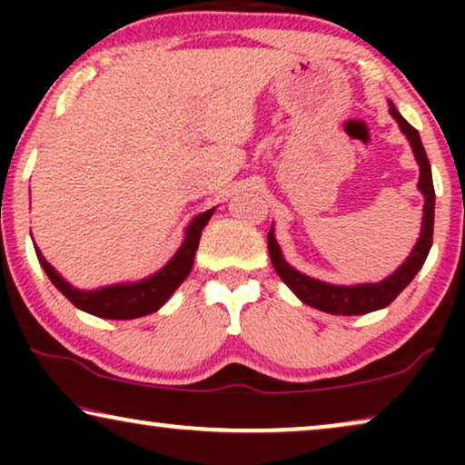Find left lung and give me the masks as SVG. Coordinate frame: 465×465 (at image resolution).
Here are the masks:
<instances>
[{
	"label": "left lung",
	"mask_w": 465,
	"mask_h": 465,
	"mask_svg": "<svg viewBox=\"0 0 465 465\" xmlns=\"http://www.w3.org/2000/svg\"><path fill=\"white\" fill-rule=\"evenodd\" d=\"M391 116L398 120L400 129L404 131V135L409 137L412 145V152H415L419 167H421V175H419V190H421L425 196V207H423V226H421V237H419L415 250L411 252V256L406 258V262L400 266V269L383 279L381 283H364V285H332L317 282V279H311L302 272L285 262L282 258V252H279V245L275 241V234H272V228L269 232V253L271 262L275 266L277 275L288 283V288L301 298L304 304L309 307L326 311V313L332 315H361L371 313V311L383 309L387 304L396 301V296L402 292L406 285L412 282V277L417 275L419 269H421L425 258H428L430 247H431V237H434V183H431V167L428 161V154H425V148L421 143V137L415 126H411L402 118L396 107L391 105Z\"/></svg>",
	"instance_id": "obj_1"
}]
</instances>
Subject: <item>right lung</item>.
Returning <instances> with one entry per match:
<instances>
[{
    "mask_svg": "<svg viewBox=\"0 0 465 465\" xmlns=\"http://www.w3.org/2000/svg\"><path fill=\"white\" fill-rule=\"evenodd\" d=\"M215 209L196 215L193 224L188 226L186 239L173 258L169 260V264L164 266L143 282L137 283H124V285H110V288H101L94 292H82L78 288H72L59 272L53 269V264L46 262V258L42 256V252L35 247L37 260L46 271L56 288L61 290V294L75 307L86 311V313L105 317V320H135V317H143L148 313H154L169 301V296L173 294L183 279L188 277L190 269L194 264V252L199 247L201 231L207 226L209 218H212Z\"/></svg>",
    "mask_w": 465,
    "mask_h": 465,
    "instance_id": "right-lung-1",
    "label": "right lung"
}]
</instances>
